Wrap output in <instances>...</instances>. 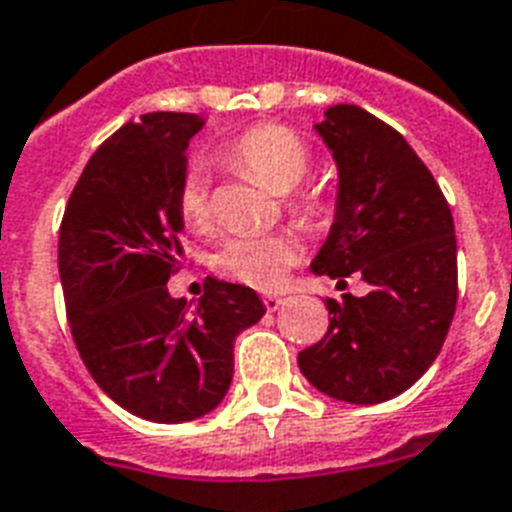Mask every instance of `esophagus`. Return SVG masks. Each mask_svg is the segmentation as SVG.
I'll return each instance as SVG.
<instances>
[{"label":"esophagus","instance_id":"1","mask_svg":"<svg viewBox=\"0 0 512 512\" xmlns=\"http://www.w3.org/2000/svg\"><path fill=\"white\" fill-rule=\"evenodd\" d=\"M263 305H265V310H268V313H276L278 307L284 305V297H278V294H265Z\"/></svg>","mask_w":512,"mask_h":512}]
</instances>
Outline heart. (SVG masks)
Instances as JSON below:
<instances>
[{
	"instance_id": "1",
	"label": "heart",
	"mask_w": 512,
	"mask_h": 512,
	"mask_svg": "<svg viewBox=\"0 0 512 512\" xmlns=\"http://www.w3.org/2000/svg\"><path fill=\"white\" fill-rule=\"evenodd\" d=\"M234 168L255 176L270 191L286 194L302 184L310 168V149L294 131L276 123H260L236 136L223 152ZM178 215L194 231H205L213 220L210 205V181L202 165H191L181 178L176 191ZM326 202L315 194L297 199V213L305 220H321L326 215ZM299 242L292 234H255L231 236L220 244L213 257V268L220 276L239 281L244 286L273 292L284 284L286 273L299 260Z\"/></svg>"
}]
</instances>
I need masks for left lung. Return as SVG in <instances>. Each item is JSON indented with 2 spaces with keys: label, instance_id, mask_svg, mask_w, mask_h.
Masks as SVG:
<instances>
[{
  "label": "left lung",
  "instance_id": "obj_1",
  "mask_svg": "<svg viewBox=\"0 0 512 512\" xmlns=\"http://www.w3.org/2000/svg\"><path fill=\"white\" fill-rule=\"evenodd\" d=\"M339 170L336 213L313 273H360L365 297L326 299L328 331L299 352L318 392L352 405L402 394L429 371L458 305V242L442 189L413 147L357 105L315 126Z\"/></svg>",
  "mask_w": 512,
  "mask_h": 512
}]
</instances>
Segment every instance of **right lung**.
I'll return each mask as SVG.
<instances>
[{
  "label": "right lung",
  "mask_w": 512,
  "mask_h": 512,
  "mask_svg": "<svg viewBox=\"0 0 512 512\" xmlns=\"http://www.w3.org/2000/svg\"><path fill=\"white\" fill-rule=\"evenodd\" d=\"M205 120L147 112L86 162L60 226V281L73 342L99 389L152 423L202 418L234 376V342L265 305L249 286L207 278L194 307L168 292L181 265L176 191Z\"/></svg>",
  "instance_id": "right-lung-1"
}]
</instances>
